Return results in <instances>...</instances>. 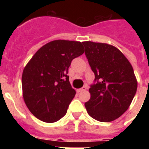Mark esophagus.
Here are the masks:
<instances>
[{
  "label": "esophagus",
  "instance_id": "34e87169",
  "mask_svg": "<svg viewBox=\"0 0 149 149\" xmlns=\"http://www.w3.org/2000/svg\"><path fill=\"white\" fill-rule=\"evenodd\" d=\"M87 89V86H84V87H82V88H81V89H77V93H81V92H83V91H85L86 90V89Z\"/></svg>",
  "mask_w": 149,
  "mask_h": 149
}]
</instances>
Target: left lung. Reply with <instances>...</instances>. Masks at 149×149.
I'll list each match as a JSON object with an SVG mask.
<instances>
[{
    "label": "left lung",
    "mask_w": 149,
    "mask_h": 149,
    "mask_svg": "<svg viewBox=\"0 0 149 149\" xmlns=\"http://www.w3.org/2000/svg\"><path fill=\"white\" fill-rule=\"evenodd\" d=\"M85 54L95 74L89 88L87 113L99 122L113 121L128 109L136 94L137 81L134 69L118 48L106 43L84 42Z\"/></svg>",
    "instance_id": "8db88e82"
}]
</instances>
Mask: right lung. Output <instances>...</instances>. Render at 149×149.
<instances>
[{
    "label": "right lung",
    "instance_id": "1",
    "mask_svg": "<svg viewBox=\"0 0 149 149\" xmlns=\"http://www.w3.org/2000/svg\"><path fill=\"white\" fill-rule=\"evenodd\" d=\"M84 53L81 42L52 41L39 48L24 68V100L39 120L52 123L66 114L76 93L67 75L68 68Z\"/></svg>",
    "mask_w": 149,
    "mask_h": 149
}]
</instances>
